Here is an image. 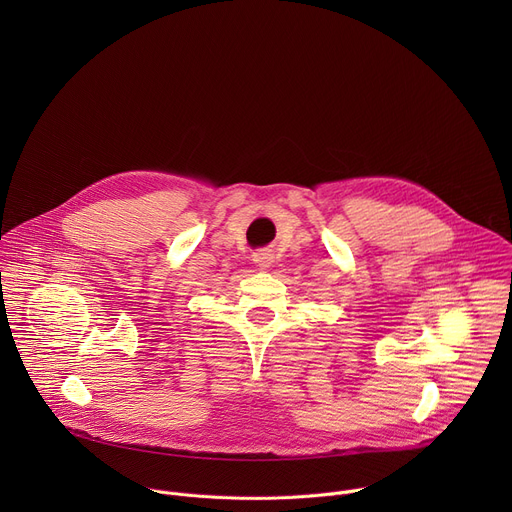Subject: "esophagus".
I'll use <instances>...</instances> for the list:
<instances>
[{
  "instance_id": "34e87169",
  "label": "esophagus",
  "mask_w": 512,
  "mask_h": 512,
  "mask_svg": "<svg viewBox=\"0 0 512 512\" xmlns=\"http://www.w3.org/2000/svg\"><path fill=\"white\" fill-rule=\"evenodd\" d=\"M253 261L261 267V269H267L273 265L275 257H273V251L271 249H259L253 253Z\"/></svg>"
}]
</instances>
